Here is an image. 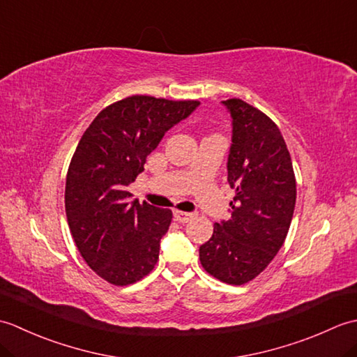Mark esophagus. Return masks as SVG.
<instances>
[{
  "label": "esophagus",
  "mask_w": 357,
  "mask_h": 357,
  "mask_svg": "<svg viewBox=\"0 0 357 357\" xmlns=\"http://www.w3.org/2000/svg\"><path fill=\"white\" fill-rule=\"evenodd\" d=\"M173 216H174V221H178V222H181V224H184V222L192 221V219L195 218V213H192V211L173 210Z\"/></svg>",
  "instance_id": "34e87169"
}]
</instances>
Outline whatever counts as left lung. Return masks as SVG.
Segmentation results:
<instances>
[{
    "mask_svg": "<svg viewBox=\"0 0 357 357\" xmlns=\"http://www.w3.org/2000/svg\"><path fill=\"white\" fill-rule=\"evenodd\" d=\"M231 116L227 181L236 190L231 219L215 224L199 247L204 270L225 284L255 279L276 256L290 229L296 179L287 144L273 121L238 98L222 101Z\"/></svg>",
    "mask_w": 357,
    "mask_h": 357,
    "instance_id": "8db88e82",
    "label": "left lung"
}]
</instances>
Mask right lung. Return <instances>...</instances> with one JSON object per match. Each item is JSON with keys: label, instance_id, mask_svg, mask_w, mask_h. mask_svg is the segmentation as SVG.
<instances>
[{"label": "right lung", "instance_id": "1", "mask_svg": "<svg viewBox=\"0 0 357 357\" xmlns=\"http://www.w3.org/2000/svg\"><path fill=\"white\" fill-rule=\"evenodd\" d=\"M199 104L128 96L98 113L78 142L66 178L67 222L89 267L113 285L155 268L172 210L130 201L127 187L167 130Z\"/></svg>", "mask_w": 357, "mask_h": 357}]
</instances>
